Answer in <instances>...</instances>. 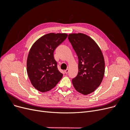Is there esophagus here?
I'll return each instance as SVG.
<instances>
[{
  "mask_svg": "<svg viewBox=\"0 0 130 130\" xmlns=\"http://www.w3.org/2000/svg\"><path fill=\"white\" fill-rule=\"evenodd\" d=\"M64 72H65V73H66V74H68V72H69V69H67L66 70H65Z\"/></svg>",
  "mask_w": 130,
  "mask_h": 130,
  "instance_id": "1",
  "label": "esophagus"
}]
</instances>
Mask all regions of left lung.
<instances>
[{"label":"left lung","mask_w":130,"mask_h":130,"mask_svg":"<svg viewBox=\"0 0 130 130\" xmlns=\"http://www.w3.org/2000/svg\"><path fill=\"white\" fill-rule=\"evenodd\" d=\"M68 39L78 59V74L72 80L75 89L84 95L95 91L105 74V60L96 43L84 34H70Z\"/></svg>","instance_id":"obj_1"}]
</instances>
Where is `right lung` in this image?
Returning <instances> with one entry per match:
<instances>
[{
    "mask_svg": "<svg viewBox=\"0 0 130 130\" xmlns=\"http://www.w3.org/2000/svg\"><path fill=\"white\" fill-rule=\"evenodd\" d=\"M67 36L66 33H49L38 39L31 46L26 70L31 84L38 91H49L62 78L63 74L57 69L54 52Z\"/></svg>",
    "mask_w": 130,
    "mask_h": 130,
    "instance_id": "obj_1",
    "label": "right lung"
}]
</instances>
